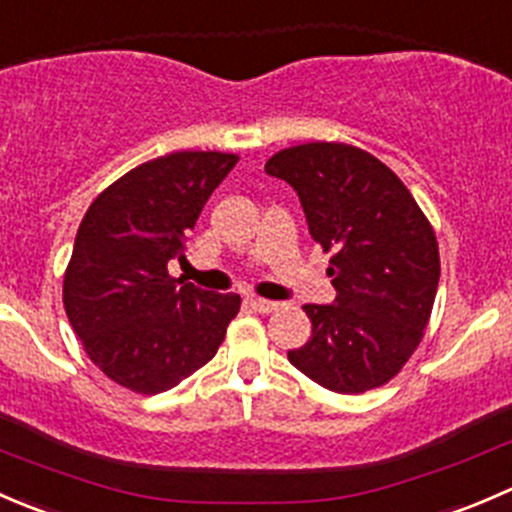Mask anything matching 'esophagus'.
<instances>
[{
  "instance_id": "obj_1",
  "label": "esophagus",
  "mask_w": 512,
  "mask_h": 512,
  "mask_svg": "<svg viewBox=\"0 0 512 512\" xmlns=\"http://www.w3.org/2000/svg\"><path fill=\"white\" fill-rule=\"evenodd\" d=\"M247 302H250V307L255 309V312H260V314H270V312H275L277 307H280L277 302H270V299H260V297H250Z\"/></svg>"
}]
</instances>
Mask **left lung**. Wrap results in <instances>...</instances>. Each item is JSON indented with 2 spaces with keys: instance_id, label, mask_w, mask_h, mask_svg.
I'll use <instances>...</instances> for the list:
<instances>
[{
  "instance_id": "left-lung-1",
  "label": "left lung",
  "mask_w": 512,
  "mask_h": 512,
  "mask_svg": "<svg viewBox=\"0 0 512 512\" xmlns=\"http://www.w3.org/2000/svg\"><path fill=\"white\" fill-rule=\"evenodd\" d=\"M265 173L294 188L314 242L332 252V304H304L312 337L289 349L304 376L337 394L386 384L423 337L441 262L414 195L379 158L344 143L275 153Z\"/></svg>"
}]
</instances>
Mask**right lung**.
Wrapping results in <instances>:
<instances>
[{
  "mask_svg": "<svg viewBox=\"0 0 512 512\" xmlns=\"http://www.w3.org/2000/svg\"><path fill=\"white\" fill-rule=\"evenodd\" d=\"M237 156L180 151L108 185L86 210L64 275V307L91 361L116 384L160 394L208 364L240 312V294H215L168 275Z\"/></svg>",
  "mask_w": 512,
  "mask_h": 512,
  "instance_id": "right-lung-1",
  "label": "right lung"
}]
</instances>
